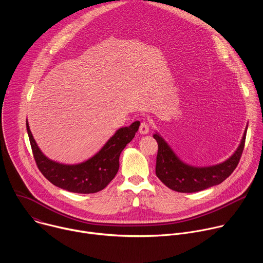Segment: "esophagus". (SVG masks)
<instances>
[{
	"mask_svg": "<svg viewBox=\"0 0 263 263\" xmlns=\"http://www.w3.org/2000/svg\"><path fill=\"white\" fill-rule=\"evenodd\" d=\"M148 131H149V125H148V123H146V122H142L141 124H140V126H139V132H140V134H147L148 133Z\"/></svg>",
	"mask_w": 263,
	"mask_h": 263,
	"instance_id": "esophagus-1",
	"label": "esophagus"
}]
</instances>
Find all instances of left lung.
I'll list each match as a JSON object with an SVG mask.
<instances>
[{
  "mask_svg": "<svg viewBox=\"0 0 263 263\" xmlns=\"http://www.w3.org/2000/svg\"><path fill=\"white\" fill-rule=\"evenodd\" d=\"M247 129L235 153L222 163L207 166L195 167L181 161L165 140L154 134L158 143L156 158V176L168 189L178 193L201 192L211 186L220 184L226 180L236 168L243 152Z\"/></svg>",
  "mask_w": 263,
  "mask_h": 263,
  "instance_id": "left-lung-1",
  "label": "left lung"
}]
</instances>
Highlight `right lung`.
<instances>
[{"mask_svg":"<svg viewBox=\"0 0 263 263\" xmlns=\"http://www.w3.org/2000/svg\"><path fill=\"white\" fill-rule=\"evenodd\" d=\"M26 125L32 153L42 174L59 189L76 194H95L104 190L116 177L120 167V155L134 138L140 123L136 121L129 127L119 129L93 157L72 165L47 158L37 146L28 121Z\"/></svg>","mask_w":263,"mask_h":263,"instance_id":"1","label":"right lung"}]
</instances>
